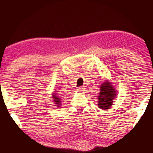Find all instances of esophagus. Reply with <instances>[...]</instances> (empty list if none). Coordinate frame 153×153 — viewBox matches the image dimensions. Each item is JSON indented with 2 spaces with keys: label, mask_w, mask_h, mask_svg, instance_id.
Listing matches in <instances>:
<instances>
[{
  "label": "esophagus",
  "mask_w": 153,
  "mask_h": 153,
  "mask_svg": "<svg viewBox=\"0 0 153 153\" xmlns=\"http://www.w3.org/2000/svg\"><path fill=\"white\" fill-rule=\"evenodd\" d=\"M85 88H84L83 87H79L77 90H78V92H80V93H83L84 91H85Z\"/></svg>",
  "instance_id": "obj_1"
}]
</instances>
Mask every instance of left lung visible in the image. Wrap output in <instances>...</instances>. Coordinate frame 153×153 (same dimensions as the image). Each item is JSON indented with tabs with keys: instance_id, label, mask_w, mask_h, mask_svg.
<instances>
[{
	"instance_id": "8db88e82",
	"label": "left lung",
	"mask_w": 153,
	"mask_h": 153,
	"mask_svg": "<svg viewBox=\"0 0 153 153\" xmlns=\"http://www.w3.org/2000/svg\"><path fill=\"white\" fill-rule=\"evenodd\" d=\"M100 91L98 106L101 109H107L113 105L114 99L117 97L116 90L111 83L106 80L101 84Z\"/></svg>"
}]
</instances>
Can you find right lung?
Instances as JSON below:
<instances>
[{"instance_id": "1", "label": "right lung", "mask_w": 153, "mask_h": 153, "mask_svg": "<svg viewBox=\"0 0 153 153\" xmlns=\"http://www.w3.org/2000/svg\"><path fill=\"white\" fill-rule=\"evenodd\" d=\"M56 94H57V93H54L53 96H52V99H54L53 101L55 103V106L57 107H59V106L61 105V99Z\"/></svg>"}]
</instances>
